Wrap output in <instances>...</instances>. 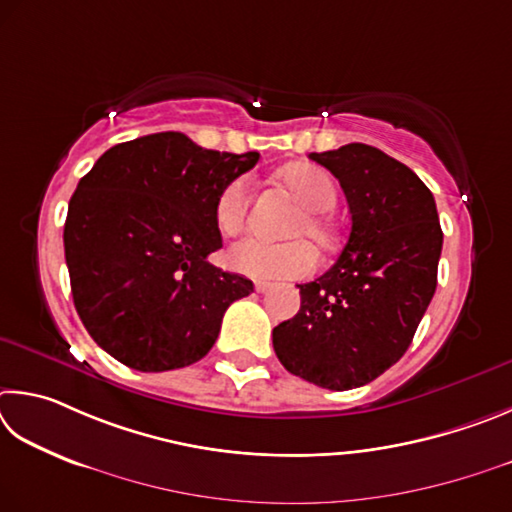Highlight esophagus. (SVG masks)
<instances>
[{"label": "esophagus", "instance_id": "34e87169", "mask_svg": "<svg viewBox=\"0 0 512 512\" xmlns=\"http://www.w3.org/2000/svg\"><path fill=\"white\" fill-rule=\"evenodd\" d=\"M254 288H256V292H267V290H270L272 288V283H267V281H256V285H254Z\"/></svg>", "mask_w": 512, "mask_h": 512}]
</instances>
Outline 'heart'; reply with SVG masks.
<instances>
[{
  "instance_id": "b5f03b06",
  "label": "heart",
  "mask_w": 512,
  "mask_h": 512,
  "mask_svg": "<svg viewBox=\"0 0 512 512\" xmlns=\"http://www.w3.org/2000/svg\"><path fill=\"white\" fill-rule=\"evenodd\" d=\"M283 179L294 195L306 204V213L294 222L292 236H310L319 247H330L335 240L328 211L337 204V184L324 168L294 164L283 170ZM251 209L249 177H238L222 188L215 202V222L222 233L233 236L245 229ZM319 263L317 247L308 238L272 242L261 236L242 238L229 249V265L251 279H301L315 272Z\"/></svg>"
}]
</instances>
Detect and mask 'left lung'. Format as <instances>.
Instances as JSON below:
<instances>
[{"label":"left lung","instance_id":"left-lung-1","mask_svg":"<svg viewBox=\"0 0 512 512\" xmlns=\"http://www.w3.org/2000/svg\"><path fill=\"white\" fill-rule=\"evenodd\" d=\"M310 159L339 179L351 233L337 263L299 285L301 308L272 342L292 375L348 391L405 355L436 292L443 231L432 191L382 150L348 143Z\"/></svg>","mask_w":512,"mask_h":512}]
</instances>
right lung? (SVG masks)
<instances>
[{
  "mask_svg": "<svg viewBox=\"0 0 512 512\" xmlns=\"http://www.w3.org/2000/svg\"><path fill=\"white\" fill-rule=\"evenodd\" d=\"M258 152L200 148L157 132L103 152L69 200L65 258L80 321L114 360L143 373L211 351L227 308L254 292L209 254L222 247L215 202Z\"/></svg>",
  "mask_w": 512,
  "mask_h": 512,
  "instance_id": "1",
  "label": "right lung"
}]
</instances>
